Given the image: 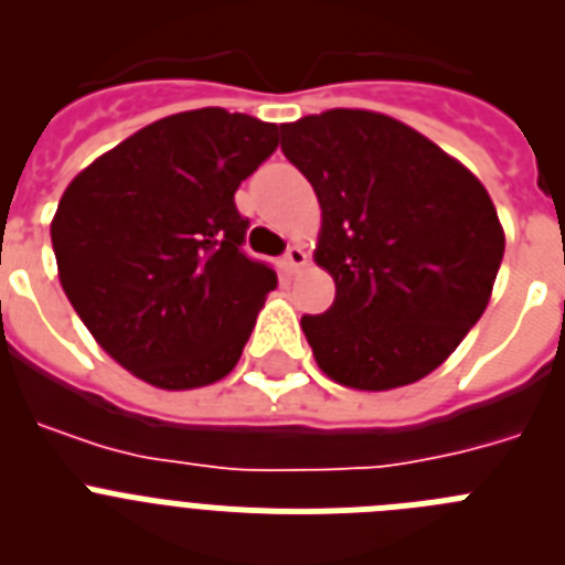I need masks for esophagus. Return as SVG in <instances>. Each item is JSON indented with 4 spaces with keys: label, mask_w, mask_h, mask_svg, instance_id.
Masks as SVG:
<instances>
[{
    "label": "esophagus",
    "mask_w": 565,
    "mask_h": 565,
    "mask_svg": "<svg viewBox=\"0 0 565 565\" xmlns=\"http://www.w3.org/2000/svg\"><path fill=\"white\" fill-rule=\"evenodd\" d=\"M308 263V252L302 246H288L286 257H282V266L288 268V271H299V268L306 266Z\"/></svg>",
    "instance_id": "obj_1"
}]
</instances>
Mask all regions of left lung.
I'll return each mask as SVG.
<instances>
[{
  "label": "left lung",
  "mask_w": 565,
  "mask_h": 565,
  "mask_svg": "<svg viewBox=\"0 0 565 565\" xmlns=\"http://www.w3.org/2000/svg\"><path fill=\"white\" fill-rule=\"evenodd\" d=\"M279 129L322 209L313 259L337 282L333 306L302 317L317 364L356 391L418 382L495 286L503 228L487 189L391 115L328 109Z\"/></svg>",
  "instance_id": "left-lung-1"
}]
</instances>
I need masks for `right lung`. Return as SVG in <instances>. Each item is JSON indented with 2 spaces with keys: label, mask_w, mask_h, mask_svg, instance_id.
Listing matches in <instances>:
<instances>
[{
  "label": "right lung",
  "mask_w": 565,
  "mask_h": 565,
  "mask_svg": "<svg viewBox=\"0 0 565 565\" xmlns=\"http://www.w3.org/2000/svg\"><path fill=\"white\" fill-rule=\"evenodd\" d=\"M277 124L223 107L169 115L73 178L50 223L58 279L132 376L203 387L237 364L266 294L234 192L277 149Z\"/></svg>",
  "instance_id": "obj_1"
}]
</instances>
